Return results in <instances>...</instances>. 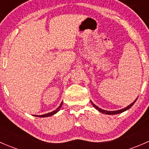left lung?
<instances>
[{
	"label": "left lung",
	"instance_id": "1",
	"mask_svg": "<svg viewBox=\"0 0 149 149\" xmlns=\"http://www.w3.org/2000/svg\"><path fill=\"white\" fill-rule=\"evenodd\" d=\"M137 99H138V98H137ZM137 99H136V100H135V101L133 102V103H131L130 105H128V106H127V107H126L123 108V109H120V110H116V111H107V110H104V109H101V108H99L98 107H97V105L94 104L92 102H91V104H92L93 106H94V107H95L96 109H97V110H99V111H100V112H101L102 113L107 114V115H117V114H120V113H121V112H125V111H126V110H127V109H130V108L131 107L133 106V104H134V103L136 102V100H137Z\"/></svg>",
	"mask_w": 149,
	"mask_h": 149
}]
</instances>
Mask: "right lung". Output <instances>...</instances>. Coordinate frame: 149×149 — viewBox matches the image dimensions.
Wrapping results in <instances>:
<instances>
[{
	"instance_id": "1",
	"label": "right lung",
	"mask_w": 149,
	"mask_h": 149,
	"mask_svg": "<svg viewBox=\"0 0 149 149\" xmlns=\"http://www.w3.org/2000/svg\"><path fill=\"white\" fill-rule=\"evenodd\" d=\"M62 104H63V102H61V104H60V106L58 107L57 108V109H55V110L52 111V112H49V113H47V114H45V115H35V116H37V117H40V118H45V117H49V116H51V115H53L54 114L57 113V112H58V111L60 110V109H61V107H62Z\"/></svg>"
}]
</instances>
